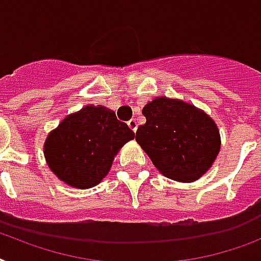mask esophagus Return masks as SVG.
Masks as SVG:
<instances>
[{
  "mask_svg": "<svg viewBox=\"0 0 261 261\" xmlns=\"http://www.w3.org/2000/svg\"><path fill=\"white\" fill-rule=\"evenodd\" d=\"M128 126L130 129H132L133 132H136V129H137V121H136L135 118H132V120H129V121H128Z\"/></svg>",
  "mask_w": 261,
  "mask_h": 261,
  "instance_id": "esophagus-1",
  "label": "esophagus"
}]
</instances>
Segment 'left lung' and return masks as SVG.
Masks as SVG:
<instances>
[{
    "mask_svg": "<svg viewBox=\"0 0 261 261\" xmlns=\"http://www.w3.org/2000/svg\"><path fill=\"white\" fill-rule=\"evenodd\" d=\"M146 121L136 141L165 177L193 182L220 152V132L213 118L178 98L154 97L143 108Z\"/></svg>",
    "mask_w": 261,
    "mask_h": 261,
    "instance_id": "1",
    "label": "left lung"
}]
</instances>
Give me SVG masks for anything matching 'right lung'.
<instances>
[{"instance_id":"obj_1","label":"right lung","mask_w":261,"mask_h":261,"mask_svg":"<svg viewBox=\"0 0 261 261\" xmlns=\"http://www.w3.org/2000/svg\"><path fill=\"white\" fill-rule=\"evenodd\" d=\"M135 133L115 112L102 105H87L66 116L48 133L44 156L61 181L77 189L100 184L111 171L116 154Z\"/></svg>"}]
</instances>
